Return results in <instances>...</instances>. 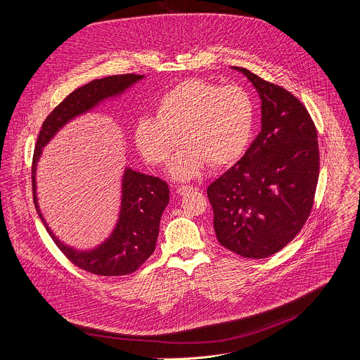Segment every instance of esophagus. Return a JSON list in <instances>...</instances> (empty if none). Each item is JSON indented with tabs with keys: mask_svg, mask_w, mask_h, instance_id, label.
Wrapping results in <instances>:
<instances>
[{
	"mask_svg": "<svg viewBox=\"0 0 360 360\" xmlns=\"http://www.w3.org/2000/svg\"><path fill=\"white\" fill-rule=\"evenodd\" d=\"M193 189H196V188H193V186H191V185H181V186H178L176 192H178L179 195H185V193H188V192H191V191H193Z\"/></svg>",
	"mask_w": 360,
	"mask_h": 360,
	"instance_id": "esophagus-1",
	"label": "esophagus"
}]
</instances>
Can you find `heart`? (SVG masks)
I'll return each instance as SVG.
<instances>
[{
    "label": "heart",
    "instance_id": "heart-1",
    "mask_svg": "<svg viewBox=\"0 0 360 360\" xmlns=\"http://www.w3.org/2000/svg\"><path fill=\"white\" fill-rule=\"evenodd\" d=\"M255 117V101L243 86L188 78L157 99L155 117L136 120L134 139L149 164L162 165L181 135L185 143L168 174L186 181L207 164L221 168L238 161L252 138Z\"/></svg>",
    "mask_w": 360,
    "mask_h": 360
}]
</instances>
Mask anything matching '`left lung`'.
Segmentation results:
<instances>
[{"mask_svg": "<svg viewBox=\"0 0 360 360\" xmlns=\"http://www.w3.org/2000/svg\"><path fill=\"white\" fill-rule=\"evenodd\" d=\"M262 99V128L245 155L214 181L208 198L222 246L262 259L285 248L309 218L319 178L316 127L288 89L242 67Z\"/></svg>", "mask_w": 360, "mask_h": 360, "instance_id": "left-lung-1", "label": "left lung"}]
</instances>
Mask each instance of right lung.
I'll use <instances>...</instances> for the list:
<instances>
[{"instance_id": "1", "label": "right lung", "mask_w": 360, "mask_h": 360, "mask_svg": "<svg viewBox=\"0 0 360 360\" xmlns=\"http://www.w3.org/2000/svg\"><path fill=\"white\" fill-rule=\"evenodd\" d=\"M143 75L122 74L94 79L72 91L45 118L37 138L32 157V195L35 210L54 243L75 266L101 276H121L135 272L155 250L160 221L169 202L168 184L160 178L127 168L122 178V202L117 228L101 246L75 250L60 242L45 224L35 193V169L42 148L70 120L94 108L101 101L120 95Z\"/></svg>"}]
</instances>
